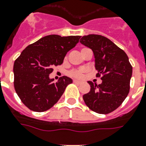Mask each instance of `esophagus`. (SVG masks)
Listing matches in <instances>:
<instances>
[{"label": "esophagus", "instance_id": "esophagus-1", "mask_svg": "<svg viewBox=\"0 0 146 146\" xmlns=\"http://www.w3.org/2000/svg\"><path fill=\"white\" fill-rule=\"evenodd\" d=\"M73 82L76 84H81V81H80V80H73Z\"/></svg>", "mask_w": 146, "mask_h": 146}]
</instances>
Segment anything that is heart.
Returning <instances> with one entry per match:
<instances>
[{
    "label": "heart",
    "mask_w": 146,
    "mask_h": 146,
    "mask_svg": "<svg viewBox=\"0 0 146 146\" xmlns=\"http://www.w3.org/2000/svg\"><path fill=\"white\" fill-rule=\"evenodd\" d=\"M87 72V69L86 68H79V69H76V70H73L70 71L68 74L69 76L73 78H76V79H80L82 78L84 76V74Z\"/></svg>",
    "instance_id": "1"
}]
</instances>
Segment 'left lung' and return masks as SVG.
Here are the masks:
<instances>
[{
	"mask_svg": "<svg viewBox=\"0 0 146 146\" xmlns=\"http://www.w3.org/2000/svg\"><path fill=\"white\" fill-rule=\"evenodd\" d=\"M80 43L94 54L96 76L102 75L100 84L88 81L91 89L83 96L85 104L99 114H108L119 108L130 91L132 66L128 56L109 38L100 35H88Z\"/></svg>",
	"mask_w": 146,
	"mask_h": 146,
	"instance_id": "1",
	"label": "left lung"
}]
</instances>
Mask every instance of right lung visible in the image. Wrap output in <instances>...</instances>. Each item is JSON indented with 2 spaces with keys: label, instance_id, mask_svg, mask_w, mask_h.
<instances>
[{
  "label": "right lung",
  "instance_id": "add662e5",
  "mask_svg": "<svg viewBox=\"0 0 146 146\" xmlns=\"http://www.w3.org/2000/svg\"><path fill=\"white\" fill-rule=\"evenodd\" d=\"M79 35H50L27 46L14 62V88L23 104L37 112L51 108L73 80L62 76L54 83L49 75L62 65L67 52L76 46Z\"/></svg>",
  "mask_w": 146,
  "mask_h": 146
}]
</instances>
